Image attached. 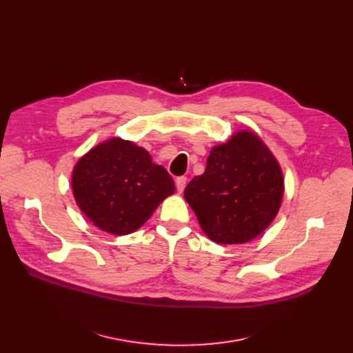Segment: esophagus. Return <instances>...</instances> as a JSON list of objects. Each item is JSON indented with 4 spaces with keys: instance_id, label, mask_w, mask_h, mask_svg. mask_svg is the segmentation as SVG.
Segmentation results:
<instances>
[{
    "instance_id": "esophagus-1",
    "label": "esophagus",
    "mask_w": 353,
    "mask_h": 353,
    "mask_svg": "<svg viewBox=\"0 0 353 353\" xmlns=\"http://www.w3.org/2000/svg\"><path fill=\"white\" fill-rule=\"evenodd\" d=\"M185 184H187V177L181 176V177H177V179H176V188H177L179 192H183V191H184Z\"/></svg>"
}]
</instances>
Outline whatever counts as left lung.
Wrapping results in <instances>:
<instances>
[{
	"label": "left lung",
	"instance_id": "1",
	"mask_svg": "<svg viewBox=\"0 0 353 353\" xmlns=\"http://www.w3.org/2000/svg\"><path fill=\"white\" fill-rule=\"evenodd\" d=\"M283 174L253 131H239L214 146L207 169L184 190L201 229L219 244H240L261 234L276 216Z\"/></svg>",
	"mask_w": 353,
	"mask_h": 353
}]
</instances>
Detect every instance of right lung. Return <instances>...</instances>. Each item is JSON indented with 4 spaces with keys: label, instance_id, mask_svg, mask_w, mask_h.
I'll list each match as a JSON object with an SVG mask.
<instances>
[{
    "label": "right lung",
    "instance_id": "add662e5",
    "mask_svg": "<svg viewBox=\"0 0 353 353\" xmlns=\"http://www.w3.org/2000/svg\"><path fill=\"white\" fill-rule=\"evenodd\" d=\"M166 169L141 146L112 138L92 148L72 172V191L89 221L123 236L141 228L162 201L174 192Z\"/></svg>",
    "mask_w": 353,
    "mask_h": 353
}]
</instances>
